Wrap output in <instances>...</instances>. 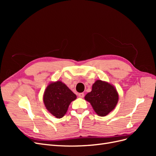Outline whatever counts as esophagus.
Listing matches in <instances>:
<instances>
[{
	"mask_svg": "<svg viewBox=\"0 0 156 156\" xmlns=\"http://www.w3.org/2000/svg\"><path fill=\"white\" fill-rule=\"evenodd\" d=\"M78 96H79V98H83L84 96V93H79Z\"/></svg>",
	"mask_w": 156,
	"mask_h": 156,
	"instance_id": "1",
	"label": "esophagus"
}]
</instances>
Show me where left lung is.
<instances>
[{
    "instance_id": "1",
    "label": "left lung",
    "mask_w": 156,
    "mask_h": 156,
    "mask_svg": "<svg viewBox=\"0 0 156 156\" xmlns=\"http://www.w3.org/2000/svg\"><path fill=\"white\" fill-rule=\"evenodd\" d=\"M84 99L90 103L99 116H104L115 108L119 100V94L111 84L98 80L92 85V91L87 94Z\"/></svg>"
}]
</instances>
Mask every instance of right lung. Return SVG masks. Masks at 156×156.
<instances>
[{"mask_svg":"<svg viewBox=\"0 0 156 156\" xmlns=\"http://www.w3.org/2000/svg\"><path fill=\"white\" fill-rule=\"evenodd\" d=\"M75 94L61 81L51 83L44 95V102L52 115L60 119L67 112L70 103L76 99Z\"/></svg>","mask_w":156,"mask_h":156,"instance_id":"right-lung-1","label":"right lung"}]
</instances>
